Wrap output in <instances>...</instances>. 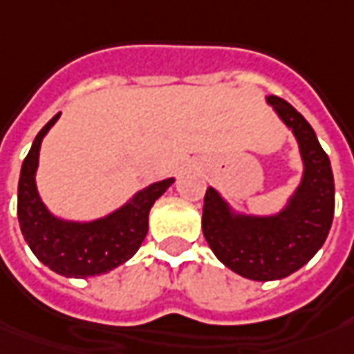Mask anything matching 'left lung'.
<instances>
[{
    "label": "left lung",
    "instance_id": "left-lung-1",
    "mask_svg": "<svg viewBox=\"0 0 354 354\" xmlns=\"http://www.w3.org/2000/svg\"><path fill=\"white\" fill-rule=\"evenodd\" d=\"M266 104L293 133L303 162L301 181L272 214L237 209L214 187L206 191L202 212L212 252L231 272L252 281H275L301 270L326 243L335 209L330 158L310 123L277 96H266Z\"/></svg>",
    "mask_w": 354,
    "mask_h": 354
}]
</instances>
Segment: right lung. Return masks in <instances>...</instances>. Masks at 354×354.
Wrapping results in <instances>:
<instances>
[{
  "label": "right lung",
  "mask_w": 354,
  "mask_h": 354,
  "mask_svg": "<svg viewBox=\"0 0 354 354\" xmlns=\"http://www.w3.org/2000/svg\"><path fill=\"white\" fill-rule=\"evenodd\" d=\"M61 113L46 123L24 158L17 192V216L26 245L51 272L84 279L115 270L133 258L148 233V214L153 202L175 183V177L156 181L136 191L125 204L96 219L55 216L36 187L44 136Z\"/></svg>",
  "instance_id": "obj_1"
}]
</instances>
